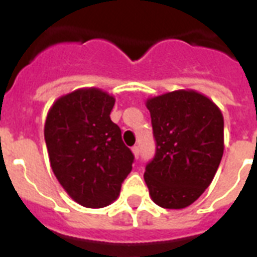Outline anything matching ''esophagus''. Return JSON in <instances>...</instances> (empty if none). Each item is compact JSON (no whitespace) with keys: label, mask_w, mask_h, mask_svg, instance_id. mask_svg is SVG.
<instances>
[{"label":"esophagus","mask_w":257,"mask_h":257,"mask_svg":"<svg viewBox=\"0 0 257 257\" xmlns=\"http://www.w3.org/2000/svg\"><path fill=\"white\" fill-rule=\"evenodd\" d=\"M132 152H133V155H135V158H139V155H140V148H139V147L137 146H135L132 148Z\"/></svg>","instance_id":"34e87169"}]
</instances>
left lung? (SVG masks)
<instances>
[{
    "instance_id": "1",
    "label": "left lung",
    "mask_w": 257,
    "mask_h": 257,
    "mask_svg": "<svg viewBox=\"0 0 257 257\" xmlns=\"http://www.w3.org/2000/svg\"><path fill=\"white\" fill-rule=\"evenodd\" d=\"M156 154L144 172L150 195L164 209H185L213 181L224 154V117L210 98L175 90L146 102Z\"/></svg>"
}]
</instances>
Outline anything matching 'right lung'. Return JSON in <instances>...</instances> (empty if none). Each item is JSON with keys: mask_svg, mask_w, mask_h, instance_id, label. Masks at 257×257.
Masks as SVG:
<instances>
[{"mask_svg": "<svg viewBox=\"0 0 257 257\" xmlns=\"http://www.w3.org/2000/svg\"><path fill=\"white\" fill-rule=\"evenodd\" d=\"M114 102L106 91L85 87L58 98L47 114L51 168L66 193L85 207L110 205L132 171L135 156L110 120Z\"/></svg>", "mask_w": 257, "mask_h": 257, "instance_id": "right-lung-1", "label": "right lung"}]
</instances>
